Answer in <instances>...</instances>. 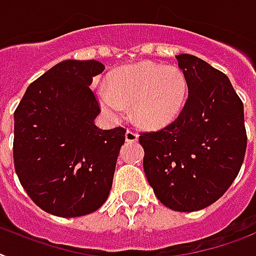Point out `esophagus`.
<instances>
[{
	"label": "esophagus",
	"mask_w": 256,
	"mask_h": 256,
	"mask_svg": "<svg viewBox=\"0 0 256 256\" xmlns=\"http://www.w3.org/2000/svg\"><path fill=\"white\" fill-rule=\"evenodd\" d=\"M126 140L128 141V142H136V141L138 140V134H137V132H134V130H128L126 132Z\"/></svg>",
	"instance_id": "obj_1"
}]
</instances>
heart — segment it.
I'll list each match as a JSON object with an SVG mask.
<instances>
[{"label":"heart","instance_id":"b5f03b06","mask_svg":"<svg viewBox=\"0 0 256 256\" xmlns=\"http://www.w3.org/2000/svg\"><path fill=\"white\" fill-rule=\"evenodd\" d=\"M187 94V81L179 69L144 61L115 70L108 88H99L104 112L118 119L132 103L133 116L144 126H162L180 111Z\"/></svg>","mask_w":256,"mask_h":256}]
</instances>
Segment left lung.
Returning <instances> with one entry per match:
<instances>
[{
  "label": "left lung",
  "mask_w": 256,
  "mask_h": 256,
  "mask_svg": "<svg viewBox=\"0 0 256 256\" xmlns=\"http://www.w3.org/2000/svg\"><path fill=\"white\" fill-rule=\"evenodd\" d=\"M188 96L179 115L158 130L141 132L144 171L160 202L179 212L210 206L228 191L247 146L244 103L222 72L179 54Z\"/></svg>",
  "instance_id": "left-lung-1"
}]
</instances>
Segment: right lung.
Masks as SVG:
<instances>
[{"instance_id": "1", "label": "right lung", "mask_w": 256, "mask_h": 256, "mask_svg": "<svg viewBox=\"0 0 256 256\" xmlns=\"http://www.w3.org/2000/svg\"><path fill=\"white\" fill-rule=\"evenodd\" d=\"M104 70L95 60L61 61L27 88L14 112L12 157L27 195L46 212L85 216L112 187L126 128L100 130V104L90 88Z\"/></svg>"}]
</instances>
